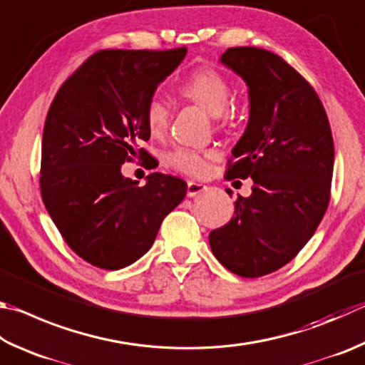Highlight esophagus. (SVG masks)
Wrapping results in <instances>:
<instances>
[{"label":"esophagus","instance_id":"esophagus-1","mask_svg":"<svg viewBox=\"0 0 365 365\" xmlns=\"http://www.w3.org/2000/svg\"><path fill=\"white\" fill-rule=\"evenodd\" d=\"M202 191H205V185L196 183V182H188V185H187V196L188 197H195L200 193H202Z\"/></svg>","mask_w":365,"mask_h":365}]
</instances>
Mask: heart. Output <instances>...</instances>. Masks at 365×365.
Wrapping results in <instances>:
<instances>
[{"label": "heart", "instance_id": "b5f03b06", "mask_svg": "<svg viewBox=\"0 0 365 365\" xmlns=\"http://www.w3.org/2000/svg\"><path fill=\"white\" fill-rule=\"evenodd\" d=\"M178 92L188 101L200 105L212 116H220L230 101V84L220 71L204 67L191 73L178 88ZM145 123L151 135H160L168 128L169 108L160 97L150 98L145 107ZM210 151L191 148H175L165 155L164 161L172 169L187 175H202L207 169Z\"/></svg>", "mask_w": 365, "mask_h": 365}]
</instances>
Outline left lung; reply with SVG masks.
<instances>
[{"label": "left lung", "mask_w": 365, "mask_h": 365, "mask_svg": "<svg viewBox=\"0 0 365 365\" xmlns=\"http://www.w3.org/2000/svg\"><path fill=\"white\" fill-rule=\"evenodd\" d=\"M220 63L247 86L249 121L231 150L227 178H247L235 215L210 231L212 254L242 277L282 268L303 249L330 200L334 138L314 89L289 63L258 48H230ZM228 191V190H227Z\"/></svg>", "instance_id": "left-lung-1"}]
</instances>
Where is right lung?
<instances>
[{"instance_id": "right-lung-1", "label": "right lung", "mask_w": 365, "mask_h": 365, "mask_svg": "<svg viewBox=\"0 0 365 365\" xmlns=\"http://www.w3.org/2000/svg\"><path fill=\"white\" fill-rule=\"evenodd\" d=\"M187 56L96 52L51 103L41 145V196L65 242L94 267L119 269L153 246L164 217L187 195L182 178L153 172L143 187L121 165L147 142L145 107Z\"/></svg>"}]
</instances>
